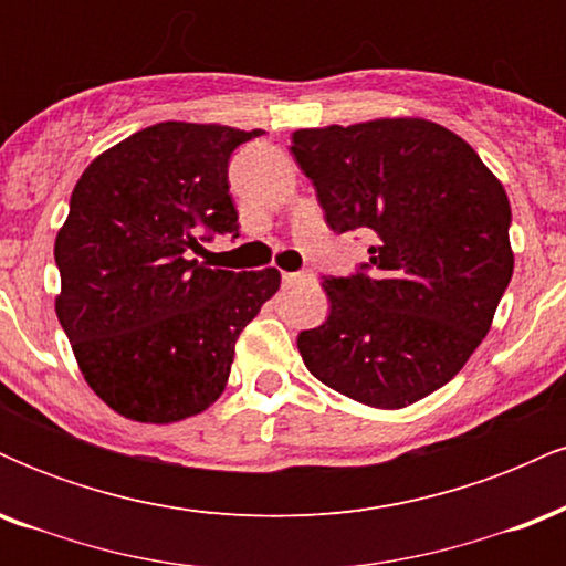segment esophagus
I'll use <instances>...</instances> for the list:
<instances>
[{
  "instance_id": "esophagus-1",
  "label": "esophagus",
  "mask_w": 566,
  "mask_h": 566,
  "mask_svg": "<svg viewBox=\"0 0 566 566\" xmlns=\"http://www.w3.org/2000/svg\"><path fill=\"white\" fill-rule=\"evenodd\" d=\"M282 282L287 284V287H297V284L314 282V274H308V271H292V274H282Z\"/></svg>"
}]
</instances>
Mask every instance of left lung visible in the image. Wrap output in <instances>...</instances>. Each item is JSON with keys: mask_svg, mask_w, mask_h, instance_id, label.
Listing matches in <instances>:
<instances>
[{"mask_svg": "<svg viewBox=\"0 0 566 566\" xmlns=\"http://www.w3.org/2000/svg\"><path fill=\"white\" fill-rule=\"evenodd\" d=\"M290 151L329 229L375 239L369 274L322 282L329 314L297 335L303 365L375 409L426 399L471 359L511 282L503 184L420 116L295 129Z\"/></svg>", "mask_w": 566, "mask_h": 566, "instance_id": "left-lung-1", "label": "left lung"}]
</instances>
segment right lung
Returning a JSON list of instances; mask_svg holds the SVG:
<instances>
[{"instance_id": "1", "label": "right lung", "mask_w": 566, "mask_h": 566, "mask_svg": "<svg viewBox=\"0 0 566 566\" xmlns=\"http://www.w3.org/2000/svg\"><path fill=\"white\" fill-rule=\"evenodd\" d=\"M261 129L159 122L90 161L55 237V314L84 380L122 418L178 423L216 405L239 333L276 269L199 263L201 233L239 231L229 159Z\"/></svg>"}]
</instances>
